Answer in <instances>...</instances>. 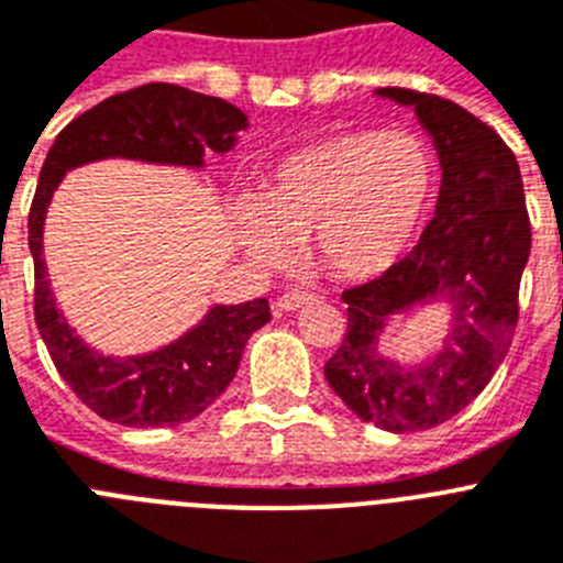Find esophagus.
I'll use <instances>...</instances> for the list:
<instances>
[{
    "mask_svg": "<svg viewBox=\"0 0 563 563\" xmlns=\"http://www.w3.org/2000/svg\"><path fill=\"white\" fill-rule=\"evenodd\" d=\"M311 297H314V295L302 291V288H291V291H286V295L277 300V309H280V311H297V309H302V306H306Z\"/></svg>",
    "mask_w": 563,
    "mask_h": 563,
    "instance_id": "esophagus-1",
    "label": "esophagus"
}]
</instances>
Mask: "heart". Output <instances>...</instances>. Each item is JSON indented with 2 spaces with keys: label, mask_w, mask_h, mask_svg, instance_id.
Wrapping results in <instances>:
<instances>
[{
  "label": "heart",
  "mask_w": 563,
  "mask_h": 563,
  "mask_svg": "<svg viewBox=\"0 0 563 563\" xmlns=\"http://www.w3.org/2000/svg\"><path fill=\"white\" fill-rule=\"evenodd\" d=\"M433 187L430 146L408 130H351L300 146L241 207V241L263 263H286L291 241L336 280L383 275L413 241Z\"/></svg>",
  "instance_id": "obj_1"
}]
</instances>
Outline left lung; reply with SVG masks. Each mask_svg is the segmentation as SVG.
Returning a JSON list of instances; mask_svg holds the SVG:
<instances>
[{
	"label": "left lung",
	"instance_id": "obj_1",
	"mask_svg": "<svg viewBox=\"0 0 563 563\" xmlns=\"http://www.w3.org/2000/svg\"><path fill=\"white\" fill-rule=\"evenodd\" d=\"M379 96L417 110L437 141L442 189L417 246L379 277L342 291L349 331L325 363V379L360 419L410 433L456 417L507 356L532 232L518 161L493 126L428 92L385 87ZM437 296L454 302L445 349L408 372L376 357L384 320Z\"/></svg>",
	"mask_w": 563,
	"mask_h": 563
}]
</instances>
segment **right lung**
I'll list each match as a JSON object with an SVG mask.
<instances>
[{
    "label": "right lung",
    "mask_w": 563,
    "mask_h": 563,
    "mask_svg": "<svg viewBox=\"0 0 563 563\" xmlns=\"http://www.w3.org/2000/svg\"><path fill=\"white\" fill-rule=\"evenodd\" d=\"M243 126L246 115L223 99L153 81L81 112L53 141L27 214L36 277L33 314L62 379L107 422L173 428L203 413L232 383L246 340L272 320V311L263 297L243 306H214L200 325L155 354L126 360L96 354L58 314L47 283L42 227L53 189L67 169L101 158L200 166L203 150L227 153Z\"/></svg>",
    "instance_id": "obj_1"
}]
</instances>
